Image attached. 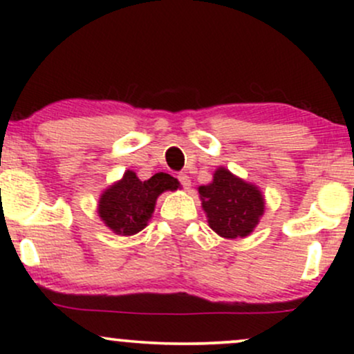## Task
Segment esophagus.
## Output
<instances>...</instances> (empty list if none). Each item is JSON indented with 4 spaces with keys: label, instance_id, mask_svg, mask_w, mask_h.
Segmentation results:
<instances>
[{
    "label": "esophagus",
    "instance_id": "34e87169",
    "mask_svg": "<svg viewBox=\"0 0 354 354\" xmlns=\"http://www.w3.org/2000/svg\"><path fill=\"white\" fill-rule=\"evenodd\" d=\"M178 180H180V183H181V186L185 189H188L189 186H191V180H189V176L186 173H180L178 174Z\"/></svg>",
    "mask_w": 354,
    "mask_h": 354
}]
</instances>
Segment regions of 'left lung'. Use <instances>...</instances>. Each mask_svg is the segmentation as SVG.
<instances>
[{
    "instance_id": "obj_1",
    "label": "left lung",
    "mask_w": 354,
    "mask_h": 354,
    "mask_svg": "<svg viewBox=\"0 0 354 354\" xmlns=\"http://www.w3.org/2000/svg\"><path fill=\"white\" fill-rule=\"evenodd\" d=\"M209 228L221 238L236 239L251 234L265 211L258 186L218 168L209 185L198 188Z\"/></svg>"
}]
</instances>
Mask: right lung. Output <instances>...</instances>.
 Instances as JSON below:
<instances>
[{
  "instance_id": "1",
  "label": "right lung",
  "mask_w": 354,
  "mask_h": 354,
  "mask_svg": "<svg viewBox=\"0 0 354 354\" xmlns=\"http://www.w3.org/2000/svg\"><path fill=\"white\" fill-rule=\"evenodd\" d=\"M180 183L171 174L156 173L141 181L135 171H126L120 181L103 191L98 201V214L113 233L131 236L140 233L151 219L158 196L165 191L178 189Z\"/></svg>"
}]
</instances>
